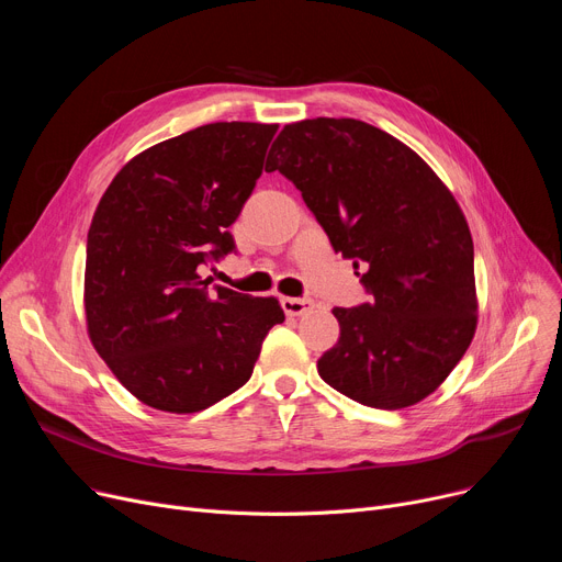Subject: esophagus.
I'll return each instance as SVG.
<instances>
[{"label":"esophagus","mask_w":562,"mask_h":562,"mask_svg":"<svg viewBox=\"0 0 562 562\" xmlns=\"http://www.w3.org/2000/svg\"><path fill=\"white\" fill-rule=\"evenodd\" d=\"M314 301L312 299H282V310L289 316H303L307 312H312Z\"/></svg>","instance_id":"34e87169"}]
</instances>
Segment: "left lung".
Listing matches in <instances>:
<instances>
[{"instance_id":"left-lung-1","label":"left lung","mask_w":562,"mask_h":562,"mask_svg":"<svg viewBox=\"0 0 562 562\" xmlns=\"http://www.w3.org/2000/svg\"><path fill=\"white\" fill-rule=\"evenodd\" d=\"M269 157L369 293L333 310L341 333L318 375L369 407L419 403L476 330L474 241L456 198L407 145L352 117L284 125Z\"/></svg>"}]
</instances>
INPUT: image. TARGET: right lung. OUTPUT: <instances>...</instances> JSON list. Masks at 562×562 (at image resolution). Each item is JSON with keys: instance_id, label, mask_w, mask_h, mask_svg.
Listing matches in <instances>:
<instances>
[{"instance_id": "1", "label": "right lung", "mask_w": 562, "mask_h": 562, "mask_svg": "<svg viewBox=\"0 0 562 562\" xmlns=\"http://www.w3.org/2000/svg\"><path fill=\"white\" fill-rule=\"evenodd\" d=\"M278 125L212 123L153 145L104 191L86 244L88 335L145 405L200 412L244 387L276 299L202 280L234 252L229 225L250 198Z\"/></svg>"}]
</instances>
